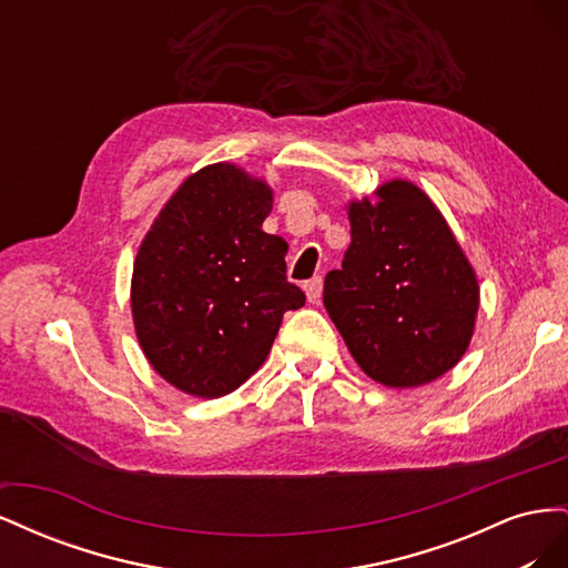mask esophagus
<instances>
[{"label": "esophagus", "mask_w": 568, "mask_h": 568, "mask_svg": "<svg viewBox=\"0 0 568 568\" xmlns=\"http://www.w3.org/2000/svg\"><path fill=\"white\" fill-rule=\"evenodd\" d=\"M303 288H305L307 301H311V303H320V298H322V277L307 280V282L303 284Z\"/></svg>", "instance_id": "1"}]
</instances>
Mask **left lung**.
Returning a JSON list of instances; mask_svg holds the SVG:
<instances>
[{
  "instance_id": "8db88e82",
  "label": "left lung",
  "mask_w": 568,
  "mask_h": 568,
  "mask_svg": "<svg viewBox=\"0 0 568 568\" xmlns=\"http://www.w3.org/2000/svg\"><path fill=\"white\" fill-rule=\"evenodd\" d=\"M348 205L351 246L324 280V307L367 376L415 388L469 348L478 282L448 222L417 184L390 180Z\"/></svg>"
}]
</instances>
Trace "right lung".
<instances>
[{
	"label": "right lung",
	"instance_id": "obj_1",
	"mask_svg": "<svg viewBox=\"0 0 568 568\" xmlns=\"http://www.w3.org/2000/svg\"><path fill=\"white\" fill-rule=\"evenodd\" d=\"M272 189L232 163L186 178L146 232L132 272L140 346L168 384L220 398L265 363L286 311V242L263 232Z\"/></svg>",
	"mask_w": 568,
	"mask_h": 568
}]
</instances>
